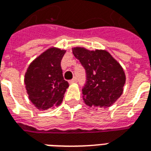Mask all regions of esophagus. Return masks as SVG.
Masks as SVG:
<instances>
[{
  "instance_id": "esophagus-1",
  "label": "esophagus",
  "mask_w": 151,
  "mask_h": 151,
  "mask_svg": "<svg viewBox=\"0 0 151 151\" xmlns=\"http://www.w3.org/2000/svg\"><path fill=\"white\" fill-rule=\"evenodd\" d=\"M75 82H77V78H73L72 80H70V81H69V83H70V84H72V83H75Z\"/></svg>"
}]
</instances>
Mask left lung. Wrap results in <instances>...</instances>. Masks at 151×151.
<instances>
[{
  "label": "left lung",
  "instance_id": "8db88e82",
  "mask_svg": "<svg viewBox=\"0 0 151 151\" xmlns=\"http://www.w3.org/2000/svg\"><path fill=\"white\" fill-rule=\"evenodd\" d=\"M73 53L86 69L83 100L89 107L108 108L123 93L125 74L123 68L105 50L90 51L73 47Z\"/></svg>",
  "mask_w": 151,
  "mask_h": 151
}]
</instances>
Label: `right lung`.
Instances as JSON below:
<instances>
[{
	"label": "right lung",
	"instance_id": "right-lung-1",
	"mask_svg": "<svg viewBox=\"0 0 151 151\" xmlns=\"http://www.w3.org/2000/svg\"><path fill=\"white\" fill-rule=\"evenodd\" d=\"M65 50L50 47L35 59L25 73L29 99L39 110L61 104L69 83L63 78L60 61Z\"/></svg>",
	"mask_w": 151,
	"mask_h": 151
}]
</instances>
